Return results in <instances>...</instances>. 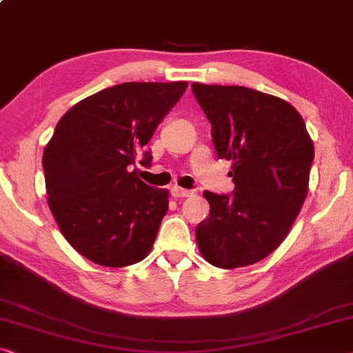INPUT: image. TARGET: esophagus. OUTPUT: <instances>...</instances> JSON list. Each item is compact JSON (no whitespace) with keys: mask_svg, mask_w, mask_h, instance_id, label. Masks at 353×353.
I'll return each mask as SVG.
<instances>
[{"mask_svg":"<svg viewBox=\"0 0 353 353\" xmlns=\"http://www.w3.org/2000/svg\"><path fill=\"white\" fill-rule=\"evenodd\" d=\"M171 193H172V196H176V198H187V196L193 195L192 190H185V188H181V187H172Z\"/></svg>","mask_w":353,"mask_h":353,"instance_id":"obj_1","label":"esophagus"}]
</instances>
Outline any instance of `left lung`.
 Instances as JSON below:
<instances>
[{"mask_svg":"<svg viewBox=\"0 0 353 353\" xmlns=\"http://www.w3.org/2000/svg\"><path fill=\"white\" fill-rule=\"evenodd\" d=\"M217 157L232 161V195L205 192L201 256L221 269L256 264L290 233L309 190L314 142L291 103L245 86L193 83Z\"/></svg>","mask_w":353,"mask_h":353,"instance_id":"1","label":"left lung"}]
</instances>
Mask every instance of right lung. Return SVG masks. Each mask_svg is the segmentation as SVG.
Instances as JSON below:
<instances>
[{
    "instance_id": "right-lung-1",
    "label": "right lung",
    "mask_w": 353,
    "mask_h": 353,
    "mask_svg": "<svg viewBox=\"0 0 353 353\" xmlns=\"http://www.w3.org/2000/svg\"><path fill=\"white\" fill-rule=\"evenodd\" d=\"M188 86L121 83L73 105L43 153L48 205L65 240L105 267L141 262L152 251L170 205L166 188L147 185L132 170L137 157Z\"/></svg>"
}]
</instances>
